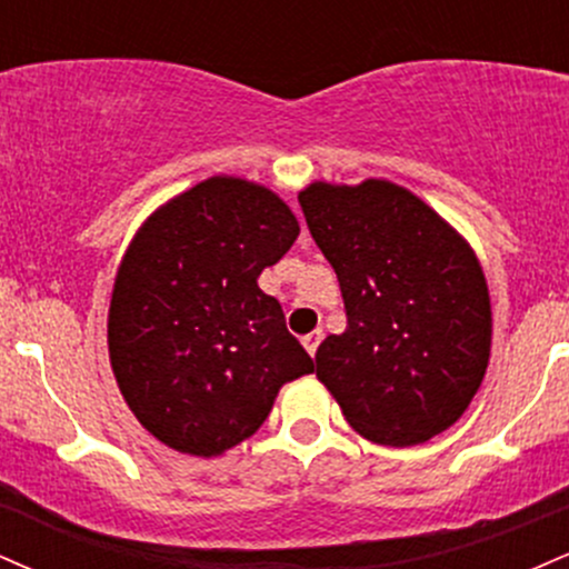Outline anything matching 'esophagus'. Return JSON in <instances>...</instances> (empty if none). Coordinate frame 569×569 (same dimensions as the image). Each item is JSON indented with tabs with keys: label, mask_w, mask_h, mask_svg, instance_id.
<instances>
[{
	"label": "esophagus",
	"mask_w": 569,
	"mask_h": 569,
	"mask_svg": "<svg viewBox=\"0 0 569 569\" xmlns=\"http://www.w3.org/2000/svg\"><path fill=\"white\" fill-rule=\"evenodd\" d=\"M321 339H323L321 331H312V335L302 337V345L307 348V352H310V356H316V350H318V345H321Z\"/></svg>",
	"instance_id": "34e87169"
}]
</instances>
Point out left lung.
I'll return each instance as SVG.
<instances>
[{"label":"left lung","instance_id":"1","mask_svg":"<svg viewBox=\"0 0 569 569\" xmlns=\"http://www.w3.org/2000/svg\"><path fill=\"white\" fill-rule=\"evenodd\" d=\"M299 206L348 312V329L316 352L318 380L363 439H433L460 420L489 363L492 310L473 248L385 179L312 181Z\"/></svg>","mask_w":569,"mask_h":569}]
</instances>
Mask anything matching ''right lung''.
<instances>
[{"mask_svg": "<svg viewBox=\"0 0 569 569\" xmlns=\"http://www.w3.org/2000/svg\"><path fill=\"white\" fill-rule=\"evenodd\" d=\"M299 221L272 189L211 176L160 206L130 240L109 305V361L154 439L217 457L257 433L312 358L257 278Z\"/></svg>", "mask_w": 569, "mask_h": 569, "instance_id": "obj_1", "label": "right lung"}]
</instances>
